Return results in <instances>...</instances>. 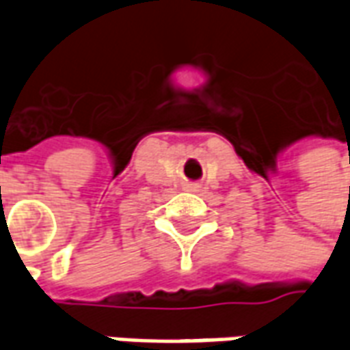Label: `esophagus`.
<instances>
[{"instance_id":"esophagus-1","label":"esophagus","mask_w":350,"mask_h":350,"mask_svg":"<svg viewBox=\"0 0 350 350\" xmlns=\"http://www.w3.org/2000/svg\"><path fill=\"white\" fill-rule=\"evenodd\" d=\"M183 189H185V191H198V189H200V185H198V183H193V182H185V183H183Z\"/></svg>"}]
</instances>
